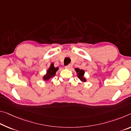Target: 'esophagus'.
Returning <instances> with one entry per match:
<instances>
[{
    "instance_id": "esophagus-1",
    "label": "esophagus",
    "mask_w": 131,
    "mask_h": 131,
    "mask_svg": "<svg viewBox=\"0 0 131 131\" xmlns=\"http://www.w3.org/2000/svg\"><path fill=\"white\" fill-rule=\"evenodd\" d=\"M65 68H66V69H71V68H72V65H70V64H69V65H66L65 66Z\"/></svg>"
}]
</instances>
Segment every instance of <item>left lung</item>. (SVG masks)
Segmentation results:
<instances>
[{"label":"left lung","mask_w":131,"mask_h":131,"mask_svg":"<svg viewBox=\"0 0 131 131\" xmlns=\"http://www.w3.org/2000/svg\"><path fill=\"white\" fill-rule=\"evenodd\" d=\"M75 70L76 71L77 73H78V78L80 79L81 80L83 81V82H86V79H85L83 75L84 74V71L82 69H80L79 68H76Z\"/></svg>","instance_id":"left-lung-1"}]
</instances>
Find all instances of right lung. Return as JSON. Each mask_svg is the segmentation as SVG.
<instances>
[{"instance_id": "1", "label": "right lung", "mask_w": 131, "mask_h": 131, "mask_svg": "<svg viewBox=\"0 0 131 131\" xmlns=\"http://www.w3.org/2000/svg\"><path fill=\"white\" fill-rule=\"evenodd\" d=\"M58 69H59L58 68H54L53 64H51L50 68H49V69L48 70V71L47 72V74L43 77V79H44V80H48L52 76H54L55 75L56 72L57 71Z\"/></svg>"}]
</instances>
